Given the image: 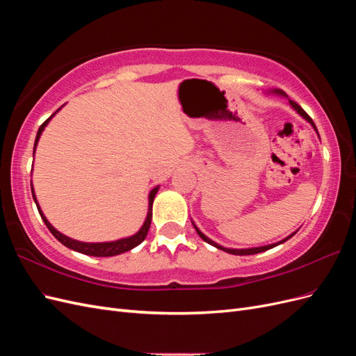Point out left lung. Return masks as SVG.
Segmentation results:
<instances>
[{
	"instance_id": "8db88e82",
	"label": "left lung",
	"mask_w": 356,
	"mask_h": 356,
	"mask_svg": "<svg viewBox=\"0 0 356 356\" xmlns=\"http://www.w3.org/2000/svg\"><path fill=\"white\" fill-rule=\"evenodd\" d=\"M267 93H272V95H279V96H284V98H288V96L282 92V90H279V89H273V90H270V92H267ZM288 104L291 105V108H293L298 115H301L305 118V120L307 122V123H310V126L315 129V132L318 134V129H316V126H315V123L312 122V118L306 114V111L301 108V106L298 105V104H296L294 101H291L289 98H288ZM318 136H319V134H318ZM193 222V221H191ZM193 227L196 229V232H197V234L200 236V238L207 242V243H209V245H212V246H215V248H218V250H221V251H224V252H229V254H233V255H252V254H258V252H264V251H267V250H272V248H275V246H277V245H281V243H284V242H286L289 238H293V236L297 233V230L294 232V233H291L289 236H286V238H284L282 241H279V242H275V243H270V245H263V246H254V248H241V250H238V248H224L222 245H218L217 242H213L212 239H209L207 234H203L199 229H197V225L193 222Z\"/></svg>"
}]
</instances>
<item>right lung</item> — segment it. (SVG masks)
<instances>
[{
  "instance_id": "add662e5",
  "label": "right lung",
  "mask_w": 356,
  "mask_h": 356,
  "mask_svg": "<svg viewBox=\"0 0 356 356\" xmlns=\"http://www.w3.org/2000/svg\"><path fill=\"white\" fill-rule=\"evenodd\" d=\"M60 110V108H59ZM58 110V111H59ZM56 111V113H58ZM55 113V114H56ZM51 114L47 120L42 123L38 129L37 132V138H35V144H34V154H35V149H37V145H38V141H40V136L42 134V131H44L46 126L49 124V122L53 118ZM159 186L154 187L152 191L148 193V212H147V217H145V221L143 224V227L139 229L135 234L132 236H127V238H123V239H117V241H111V242H81V241H75V239H71L68 238V236L62 234L60 232H58L53 225L49 222V220L46 218V215L42 213L40 204H38V200H37V196H35V191H34V187H32L31 184V190H32V197H34V202L37 204L38 208V212L41 215L42 221H44V224L47 225V229L50 230V233L55 236V238L62 243L65 245L67 248H70V250L72 251H77V252H81L84 255H92V257H113V255H118V254H123L126 251H131L134 250L135 246H138L139 243H143V241L147 238V233L149 230V224H152V217H153V202H154V197L157 195L159 191Z\"/></svg>"
}]
</instances>
